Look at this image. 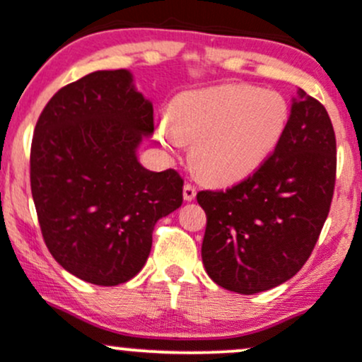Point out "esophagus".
<instances>
[{
    "instance_id": "esophagus-1",
    "label": "esophagus",
    "mask_w": 362,
    "mask_h": 362,
    "mask_svg": "<svg viewBox=\"0 0 362 362\" xmlns=\"http://www.w3.org/2000/svg\"><path fill=\"white\" fill-rule=\"evenodd\" d=\"M196 194H197V190H196V187H194V185H190V184L184 185V199L185 201L196 199Z\"/></svg>"
}]
</instances>
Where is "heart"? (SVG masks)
<instances>
[{"label": "heart", "mask_w": 362, "mask_h": 362, "mask_svg": "<svg viewBox=\"0 0 362 362\" xmlns=\"http://www.w3.org/2000/svg\"><path fill=\"white\" fill-rule=\"evenodd\" d=\"M288 122L291 106L276 90L225 84L178 96L168 120L158 123L156 137L172 154L190 142L194 168L206 180L228 184L272 156Z\"/></svg>", "instance_id": "1"}]
</instances>
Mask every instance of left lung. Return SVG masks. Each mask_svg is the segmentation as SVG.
Wrapping results in <instances>:
<instances>
[{"label":"left lung","mask_w":362,"mask_h":362,"mask_svg":"<svg viewBox=\"0 0 362 362\" xmlns=\"http://www.w3.org/2000/svg\"><path fill=\"white\" fill-rule=\"evenodd\" d=\"M272 156L226 190H201L208 216L202 263L214 284L244 296L264 292L303 268L329 213L337 142L327 110L303 89Z\"/></svg>","instance_id":"left-lung-1"}]
</instances>
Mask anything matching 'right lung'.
<instances>
[{"mask_svg":"<svg viewBox=\"0 0 362 362\" xmlns=\"http://www.w3.org/2000/svg\"><path fill=\"white\" fill-rule=\"evenodd\" d=\"M154 132L153 105L129 70H98L62 87L35 123L30 189L51 256L103 287L142 269L160 218L182 206L175 170L137 160Z\"/></svg>","mask_w":362,"mask_h":362,"instance_id":"1","label":"right lung"}]
</instances>
